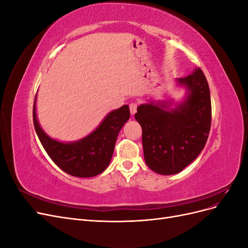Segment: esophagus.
<instances>
[{
    "label": "esophagus",
    "instance_id": "obj_1",
    "mask_svg": "<svg viewBox=\"0 0 248 248\" xmlns=\"http://www.w3.org/2000/svg\"><path fill=\"white\" fill-rule=\"evenodd\" d=\"M137 108H138V104L136 102H131L129 104V109H130V114L134 115L137 112Z\"/></svg>",
    "mask_w": 248,
    "mask_h": 248
}]
</instances>
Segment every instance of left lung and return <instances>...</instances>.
<instances>
[{
	"mask_svg": "<svg viewBox=\"0 0 248 248\" xmlns=\"http://www.w3.org/2000/svg\"><path fill=\"white\" fill-rule=\"evenodd\" d=\"M188 89L186 99L171 110L167 103L150 102L134 116L142 129L147 166L160 175H174L197 158L204 149L211 127V98L204 72L177 79Z\"/></svg>",
	"mask_w": 248,
	"mask_h": 248,
	"instance_id": "obj_1",
	"label": "left lung"
}]
</instances>
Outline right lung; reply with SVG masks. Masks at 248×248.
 <instances>
[{
    "label": "right lung",
    "instance_id": "obj_1",
    "mask_svg": "<svg viewBox=\"0 0 248 248\" xmlns=\"http://www.w3.org/2000/svg\"><path fill=\"white\" fill-rule=\"evenodd\" d=\"M36 97L33 107V122L48 156L67 174L88 178L99 175L108 168L114 153L117 137L130 117L128 106L112 110L95 131L80 140L65 144L50 139L43 132L36 117Z\"/></svg>",
    "mask_w": 248,
    "mask_h": 248
}]
</instances>
